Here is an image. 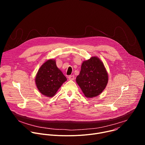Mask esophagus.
Segmentation results:
<instances>
[{"label": "esophagus", "mask_w": 145, "mask_h": 145, "mask_svg": "<svg viewBox=\"0 0 145 145\" xmlns=\"http://www.w3.org/2000/svg\"><path fill=\"white\" fill-rule=\"evenodd\" d=\"M68 78L69 80H73L74 78V76L73 75H71V76H69L68 77Z\"/></svg>", "instance_id": "esophagus-1"}]
</instances>
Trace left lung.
Here are the masks:
<instances>
[{
  "label": "left lung",
  "mask_w": 145,
  "mask_h": 145,
  "mask_svg": "<svg viewBox=\"0 0 145 145\" xmlns=\"http://www.w3.org/2000/svg\"><path fill=\"white\" fill-rule=\"evenodd\" d=\"M108 80V73L103 63L95 56L83 61L76 77V82L87 98L99 95L106 88Z\"/></svg>",
  "instance_id": "left-lung-1"
}]
</instances>
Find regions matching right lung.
<instances>
[{
    "instance_id": "right-lung-1",
    "label": "right lung",
    "mask_w": 145,
    "mask_h": 145,
    "mask_svg": "<svg viewBox=\"0 0 145 145\" xmlns=\"http://www.w3.org/2000/svg\"><path fill=\"white\" fill-rule=\"evenodd\" d=\"M67 80L56 65V61L50 59L40 67L35 76V84L39 91L43 95L52 97Z\"/></svg>"
}]
</instances>
